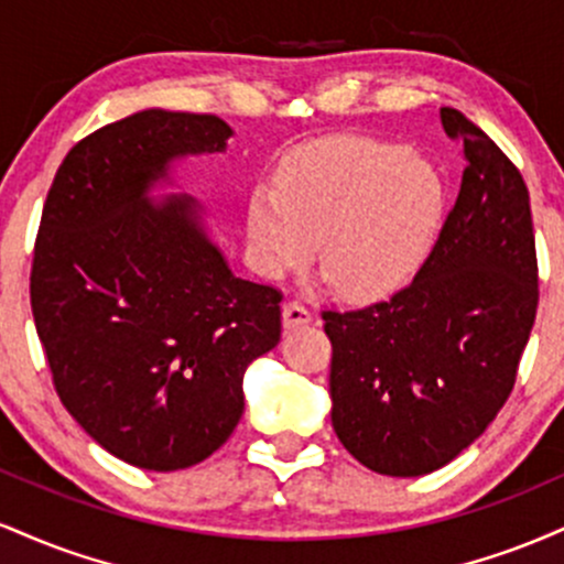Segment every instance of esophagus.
I'll return each mask as SVG.
<instances>
[{"label": "esophagus", "instance_id": "34e87169", "mask_svg": "<svg viewBox=\"0 0 564 564\" xmlns=\"http://www.w3.org/2000/svg\"><path fill=\"white\" fill-rule=\"evenodd\" d=\"M313 321V313L300 302H286L283 304V326L286 328H300L304 323Z\"/></svg>", "mask_w": 564, "mask_h": 564}]
</instances>
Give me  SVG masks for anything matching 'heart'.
Returning <instances> with one entry per match:
<instances>
[{
	"mask_svg": "<svg viewBox=\"0 0 564 564\" xmlns=\"http://www.w3.org/2000/svg\"><path fill=\"white\" fill-rule=\"evenodd\" d=\"M445 204L432 161L366 134H334L281 161L275 185H257L246 232L257 268L281 275L313 254L349 300L392 294L422 268Z\"/></svg>",
	"mask_w": 564,
	"mask_h": 564,
	"instance_id": "heart-1",
	"label": "heart"
}]
</instances>
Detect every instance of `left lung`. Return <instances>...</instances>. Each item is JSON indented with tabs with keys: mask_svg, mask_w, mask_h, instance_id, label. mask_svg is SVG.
<instances>
[{
	"mask_svg": "<svg viewBox=\"0 0 564 564\" xmlns=\"http://www.w3.org/2000/svg\"><path fill=\"white\" fill-rule=\"evenodd\" d=\"M440 121L467 166L430 257L390 300L323 313L336 437L390 477L430 475L488 430L539 307L525 180L462 111Z\"/></svg>",
	"mask_w": 564,
	"mask_h": 564,
	"instance_id": "8db88e82",
	"label": "left lung"
}]
</instances>
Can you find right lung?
Here are the masks:
<instances>
[{
	"label": "right lung",
	"mask_w": 564,
	"mask_h": 564,
	"mask_svg": "<svg viewBox=\"0 0 564 564\" xmlns=\"http://www.w3.org/2000/svg\"><path fill=\"white\" fill-rule=\"evenodd\" d=\"M219 116L148 108L63 159L42 209L31 313L61 403L132 467L204 462L243 413V373L281 339V291L232 275L198 204L148 191L219 153Z\"/></svg>",
	"instance_id": "1"
}]
</instances>
